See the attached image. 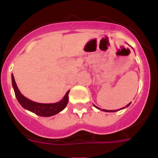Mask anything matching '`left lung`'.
<instances>
[{"label":"left lung","instance_id":"obj_1","mask_svg":"<svg viewBox=\"0 0 158 158\" xmlns=\"http://www.w3.org/2000/svg\"><path fill=\"white\" fill-rule=\"evenodd\" d=\"M130 104H131V102H130L129 103V104H128V105H127V106H126V107H128V106H129V105ZM95 106L96 107V108H98V109H99V110H100V108H98V107H97V106ZM123 108H125V107H124V108H121V109H123ZM102 111H106V112H115V111H117V110H105V109H102Z\"/></svg>","mask_w":158,"mask_h":158}]
</instances>
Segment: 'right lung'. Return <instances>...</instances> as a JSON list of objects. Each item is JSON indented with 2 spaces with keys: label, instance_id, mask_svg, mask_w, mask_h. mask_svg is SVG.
I'll return each instance as SVG.
<instances>
[{
  "label": "right lung",
  "instance_id": "right-lung-1",
  "mask_svg": "<svg viewBox=\"0 0 158 158\" xmlns=\"http://www.w3.org/2000/svg\"><path fill=\"white\" fill-rule=\"evenodd\" d=\"M12 83L14 91H15V97L17 98L19 102L21 104V106L23 108H25V109L30 110L32 113H35L37 115L41 116V117H51V116H53L56 114L59 113L61 110L64 109V108L66 107L68 102V94L70 90L67 92L64 98L61 101H59V102L56 103H50V104L39 103L33 102V101L27 99V97H25L24 96H23L21 94L19 88H18L15 79H14L12 74Z\"/></svg>",
  "mask_w": 158,
  "mask_h": 158
}]
</instances>
